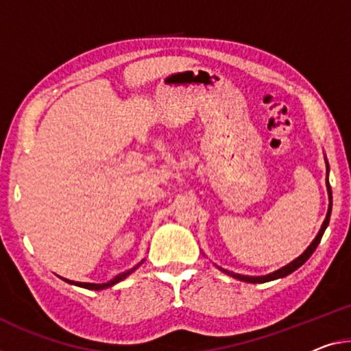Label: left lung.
<instances>
[{"label":"left lung","mask_w":351,"mask_h":351,"mask_svg":"<svg viewBox=\"0 0 351 351\" xmlns=\"http://www.w3.org/2000/svg\"><path fill=\"white\" fill-rule=\"evenodd\" d=\"M325 163H326V190H328V199H330V206H328V212H326V218L323 221L322 228L319 230V234L314 240H312V243L306 247V251L303 254H300L296 258H293L292 262H289L287 265L281 267L276 271L273 273H268V274H263V276H247V274H240V273H234V271H229V269H224L217 265V268H219L221 271L229 274V276L239 279V281H243V282H250V284H263V282H268V281H274V279H281L289 276L290 273H293L295 269H298L303 263L309 258L312 254H314V251L317 250V246H319L320 240L323 234H325V230L328 228V224H330V217H331V208H332V194H331V186H330V180H328V174H330V165H328V160L325 157Z\"/></svg>","instance_id":"8db88e82"}]
</instances>
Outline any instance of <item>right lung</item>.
Instances as JSON below:
<instances>
[{
    "mask_svg": "<svg viewBox=\"0 0 351 351\" xmlns=\"http://www.w3.org/2000/svg\"><path fill=\"white\" fill-rule=\"evenodd\" d=\"M144 261H141L138 263L136 267H133L132 269H128V271H123V273H121V274H117V276L114 278V279H111V281H108V282H105V284H94V282H77V281H70V279H66V278H62L64 281L66 282H69V284H73V285H78V287H83V289H89V290H104V289H108V287H112V285H116L117 282H121V281H123V279H125L127 276H130V274L134 271V269H136L139 265H141Z\"/></svg>",
    "mask_w": 351,
    "mask_h": 351,
    "instance_id": "add662e5",
    "label": "right lung"
}]
</instances>
